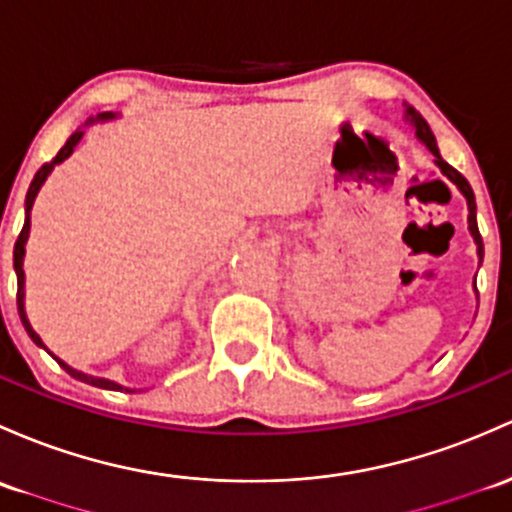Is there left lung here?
Masks as SVG:
<instances>
[{"label": "left lung", "instance_id": "1", "mask_svg": "<svg viewBox=\"0 0 512 512\" xmlns=\"http://www.w3.org/2000/svg\"><path fill=\"white\" fill-rule=\"evenodd\" d=\"M405 119H408V122H410L412 126H415V136H417V139H420L422 144H425V146L430 148V151H432L434 163H437V168L442 170V173L447 175L449 180H452V183L456 185V188H459L461 195L466 197V205H469V232H471V236H474V241H476L478 263H481V261H483V239H481V234H478V224H476V197H474V190H471L469 180H466L464 175L459 173V170H454L452 166H449L447 161H444L442 156H439L437 139H434V134H432L430 124H427L425 119H422V114H420V112H415V109H412V107H408V104H405Z\"/></svg>", "mask_w": 512, "mask_h": 512}]
</instances>
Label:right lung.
Segmentation results:
<instances>
[{
    "instance_id": "add662e5",
    "label": "right lung",
    "mask_w": 512,
    "mask_h": 512,
    "mask_svg": "<svg viewBox=\"0 0 512 512\" xmlns=\"http://www.w3.org/2000/svg\"><path fill=\"white\" fill-rule=\"evenodd\" d=\"M114 117H117V114H112V112H104V114H97V119H90V122H87V124H95V122H107V119H114ZM87 124H85V126H87ZM82 134H85V131H82V129L75 131V134L70 136L68 141H65V146L60 148V151H58V156L53 158L51 163H43V166L38 168V173L34 175V180H31V185H29V192H26V219H24V229H21L19 239H16V244H14V271H16V285H19V290H16V307H19V317H21V324H24L26 334H29V337H31V342H34L36 346H41V349H46V351H48V346L43 344V339L38 337V334L34 332V327H31L29 317H26V310H24V280H26V278H24V254H26V239H29V229H31V207H34V200H36L38 190H41V185L46 183V178H48V175H51V170L56 168L58 163H63L65 158L70 156V153H73V148L80 144ZM48 354H51L53 359L58 361L60 368H65V371H68L70 376H73V378H78V381H82V383H90V386H95V388H104V390H126V393H134V390H131V388H124V386H119V383L109 381V378L87 376V373H82V371H78V368H73V366H68V364H65L63 359H58V356L53 354V351H48Z\"/></svg>"
}]
</instances>
